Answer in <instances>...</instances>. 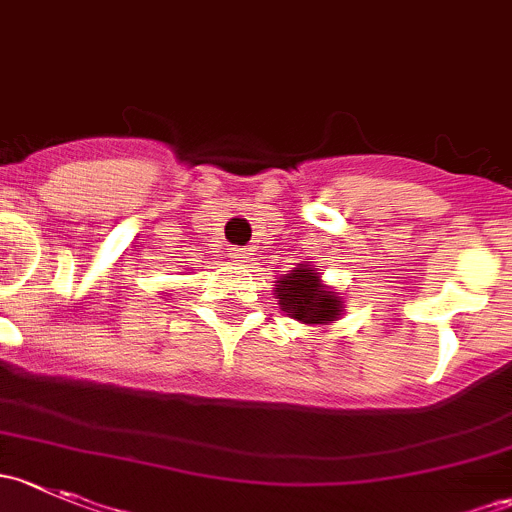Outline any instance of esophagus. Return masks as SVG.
I'll list each match as a JSON object with an SVG mask.
<instances>
[{"label":"esophagus","mask_w":512,"mask_h":512,"mask_svg":"<svg viewBox=\"0 0 512 512\" xmlns=\"http://www.w3.org/2000/svg\"><path fill=\"white\" fill-rule=\"evenodd\" d=\"M230 257H232V260L240 262V265H242V262L250 260V250H247V247H232Z\"/></svg>","instance_id":"34e87169"}]
</instances>
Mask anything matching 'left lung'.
<instances>
[{"label": "left lung", "instance_id": "obj_1", "mask_svg": "<svg viewBox=\"0 0 512 512\" xmlns=\"http://www.w3.org/2000/svg\"><path fill=\"white\" fill-rule=\"evenodd\" d=\"M272 292L282 312L307 327H329L344 314L342 294L324 285L322 272H317V267L309 262H302L292 267L289 275H282Z\"/></svg>", "mask_w": 512, "mask_h": 512}]
</instances>
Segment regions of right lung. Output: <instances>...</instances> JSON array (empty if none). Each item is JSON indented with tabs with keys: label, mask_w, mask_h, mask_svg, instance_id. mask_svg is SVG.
Here are the masks:
<instances>
[{
	"label": "right lung",
	"mask_w": 512,
	"mask_h": 512,
	"mask_svg": "<svg viewBox=\"0 0 512 512\" xmlns=\"http://www.w3.org/2000/svg\"><path fill=\"white\" fill-rule=\"evenodd\" d=\"M165 297H168V294H165Z\"/></svg>",
	"instance_id": "obj_1"
}]
</instances>
